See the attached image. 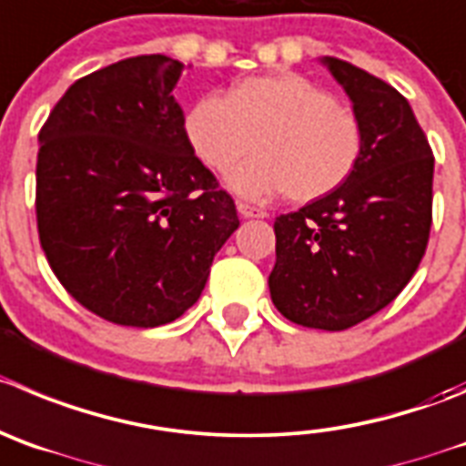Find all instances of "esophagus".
Listing matches in <instances>:
<instances>
[{"instance_id":"obj_1","label":"esophagus","mask_w":466,"mask_h":466,"mask_svg":"<svg viewBox=\"0 0 466 466\" xmlns=\"http://www.w3.org/2000/svg\"><path fill=\"white\" fill-rule=\"evenodd\" d=\"M237 208L243 218H267L268 216L264 208H258V207H253V204H246V202H237Z\"/></svg>"}]
</instances>
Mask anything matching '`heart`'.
Wrapping results in <instances>:
<instances>
[{
    "instance_id": "1",
    "label": "heart",
    "mask_w": 466,
    "mask_h": 466,
    "mask_svg": "<svg viewBox=\"0 0 466 466\" xmlns=\"http://www.w3.org/2000/svg\"><path fill=\"white\" fill-rule=\"evenodd\" d=\"M184 135L220 177L258 151L229 181L253 199L278 193L292 202L326 198L354 174L363 151L354 112L299 73L246 77L225 98L202 96L186 110Z\"/></svg>"
}]
</instances>
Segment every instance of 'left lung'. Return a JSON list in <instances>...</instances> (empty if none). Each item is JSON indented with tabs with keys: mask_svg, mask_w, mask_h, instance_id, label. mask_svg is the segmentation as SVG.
Masks as SVG:
<instances>
[{
	"mask_svg": "<svg viewBox=\"0 0 466 466\" xmlns=\"http://www.w3.org/2000/svg\"><path fill=\"white\" fill-rule=\"evenodd\" d=\"M324 64L354 103L363 151L340 188L278 216L268 289L294 324L345 331L389 306L419 268L434 156L398 89L336 56Z\"/></svg>",
	"mask_w": 466,
	"mask_h": 466,
	"instance_id": "8db88e82",
	"label": "left lung"
}]
</instances>
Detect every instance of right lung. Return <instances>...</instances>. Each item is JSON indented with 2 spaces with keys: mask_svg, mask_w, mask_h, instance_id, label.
Segmentation results:
<instances>
[{
  "mask_svg": "<svg viewBox=\"0 0 466 466\" xmlns=\"http://www.w3.org/2000/svg\"><path fill=\"white\" fill-rule=\"evenodd\" d=\"M184 64L140 55L80 77L38 133L36 225L56 280L121 326L167 324L238 228L174 101Z\"/></svg>",
  "mask_w": 466,
  "mask_h": 466,
  "instance_id": "1",
  "label": "right lung"
}]
</instances>
